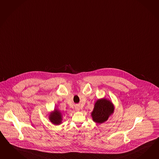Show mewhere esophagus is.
Here are the masks:
<instances>
[{
	"instance_id": "1",
	"label": "esophagus",
	"mask_w": 159,
	"mask_h": 159,
	"mask_svg": "<svg viewBox=\"0 0 159 159\" xmlns=\"http://www.w3.org/2000/svg\"><path fill=\"white\" fill-rule=\"evenodd\" d=\"M75 110H76V111H80V106H79V105H75Z\"/></svg>"
}]
</instances>
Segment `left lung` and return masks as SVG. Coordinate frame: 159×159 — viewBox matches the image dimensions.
Instances as JSON below:
<instances>
[{
    "instance_id": "1",
    "label": "left lung",
    "mask_w": 159,
    "mask_h": 159,
    "mask_svg": "<svg viewBox=\"0 0 159 159\" xmlns=\"http://www.w3.org/2000/svg\"><path fill=\"white\" fill-rule=\"evenodd\" d=\"M114 111V105L109 99L105 98L98 99L94 103L91 117L96 123H103L113 115Z\"/></svg>"
}]
</instances>
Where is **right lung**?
Returning <instances> with one entry per match:
<instances>
[{"mask_svg": "<svg viewBox=\"0 0 159 159\" xmlns=\"http://www.w3.org/2000/svg\"><path fill=\"white\" fill-rule=\"evenodd\" d=\"M48 119L53 125H61L62 121V113L58 109H54V110L50 112L48 115Z\"/></svg>", "mask_w": 159, "mask_h": 159, "instance_id": "add662e5", "label": "right lung"}]
</instances>
